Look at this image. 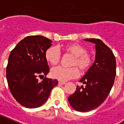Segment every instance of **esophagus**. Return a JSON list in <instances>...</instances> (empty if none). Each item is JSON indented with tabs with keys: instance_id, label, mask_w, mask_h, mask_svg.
Instances as JSON below:
<instances>
[{
	"instance_id": "1",
	"label": "esophagus",
	"mask_w": 124,
	"mask_h": 124,
	"mask_svg": "<svg viewBox=\"0 0 124 124\" xmlns=\"http://www.w3.org/2000/svg\"><path fill=\"white\" fill-rule=\"evenodd\" d=\"M58 84L60 85H64L66 84V82H64V81H59V82H58Z\"/></svg>"
}]
</instances>
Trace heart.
<instances>
[{"label": "heart", "mask_w": 124, "mask_h": 124, "mask_svg": "<svg viewBox=\"0 0 124 124\" xmlns=\"http://www.w3.org/2000/svg\"><path fill=\"white\" fill-rule=\"evenodd\" d=\"M64 50L66 53L73 55L70 63V66L72 67L57 66L54 68L51 71V75L53 78L61 81H66L79 75V71L78 67L82 72L87 71L90 68L93 58L89 53L86 52V47L79 43H73L66 45ZM45 58L53 66L58 64L61 59V53L58 47L52 46L48 48L45 51Z\"/></svg>", "instance_id": "1"}]
</instances>
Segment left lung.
I'll return each instance as SVG.
<instances>
[{
  "instance_id": "left-lung-1",
  "label": "left lung",
  "mask_w": 124,
  "mask_h": 124,
  "mask_svg": "<svg viewBox=\"0 0 124 124\" xmlns=\"http://www.w3.org/2000/svg\"><path fill=\"white\" fill-rule=\"evenodd\" d=\"M86 41L96 44V60L79 82L85 86H77L68 101L73 108L79 112H87L99 107L105 100L115 83L116 58L112 51L100 39Z\"/></svg>"
}]
</instances>
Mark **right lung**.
<instances>
[{
    "label": "right lung",
    "mask_w": 124,
    "mask_h": 124,
    "mask_svg": "<svg viewBox=\"0 0 124 124\" xmlns=\"http://www.w3.org/2000/svg\"><path fill=\"white\" fill-rule=\"evenodd\" d=\"M51 42L42 36H29L19 41L9 54L6 67L8 85L12 96L24 107L42 105L58 84L56 79L46 77L41 82L38 79L49 72L45 51Z\"/></svg>",
    "instance_id": "add662e5"
}]
</instances>
